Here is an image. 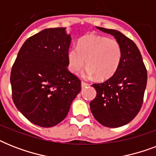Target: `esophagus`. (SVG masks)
<instances>
[{"label": "esophagus", "instance_id": "34e87169", "mask_svg": "<svg viewBox=\"0 0 156 156\" xmlns=\"http://www.w3.org/2000/svg\"><path fill=\"white\" fill-rule=\"evenodd\" d=\"M89 85L87 83H86V82H84V81H82V87H87V86Z\"/></svg>", "mask_w": 156, "mask_h": 156}]
</instances>
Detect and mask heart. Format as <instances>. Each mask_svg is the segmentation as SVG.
Segmentation results:
<instances>
[{"label": "heart", "instance_id": "b5f03b06", "mask_svg": "<svg viewBox=\"0 0 156 156\" xmlns=\"http://www.w3.org/2000/svg\"><path fill=\"white\" fill-rule=\"evenodd\" d=\"M122 50L114 39L102 35H90L82 38L78 47L72 48L67 53L69 69L78 74L86 66V75L104 80L114 74L121 62Z\"/></svg>", "mask_w": 156, "mask_h": 156}]
</instances>
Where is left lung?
<instances>
[{"instance_id": "obj_1", "label": "left lung", "mask_w": 156, "mask_h": 156, "mask_svg": "<svg viewBox=\"0 0 156 156\" xmlns=\"http://www.w3.org/2000/svg\"><path fill=\"white\" fill-rule=\"evenodd\" d=\"M97 28L113 35L121 45L122 56L118 68L111 78L92 84L96 90V96L90 103V111L99 123L116 128L130 122L140 111L147 72L133 40L118 30Z\"/></svg>"}]
</instances>
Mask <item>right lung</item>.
Returning <instances> with one entry per match:
<instances>
[{"label": "right lung", "instance_id": "right-lung-1", "mask_svg": "<svg viewBox=\"0 0 156 156\" xmlns=\"http://www.w3.org/2000/svg\"><path fill=\"white\" fill-rule=\"evenodd\" d=\"M70 35L48 28L30 36L19 50L10 73L12 99L36 126L52 127L66 118L81 90V80L68 70Z\"/></svg>", "mask_w": 156, "mask_h": 156}]
</instances>
